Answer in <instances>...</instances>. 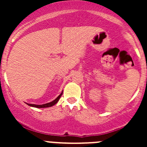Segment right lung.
<instances>
[{
	"instance_id": "add662e5",
	"label": "right lung",
	"mask_w": 147,
	"mask_h": 147,
	"mask_svg": "<svg viewBox=\"0 0 147 147\" xmlns=\"http://www.w3.org/2000/svg\"><path fill=\"white\" fill-rule=\"evenodd\" d=\"M62 94H63V92H62L61 94H60V95H59L58 97L55 99V100H53V101H52L50 102H49V103L44 104V105H34V104H28V105H29V106H30V107H36V108L50 107H52V106H53V105H55V104L59 101V100H60V97L62 96Z\"/></svg>"
}]
</instances>
